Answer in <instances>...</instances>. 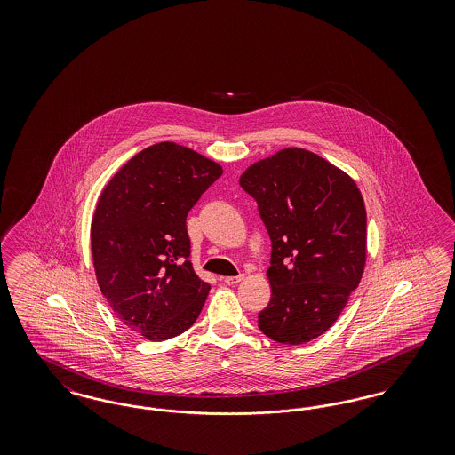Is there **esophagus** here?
Returning a JSON list of instances; mask_svg holds the SVG:
<instances>
[{
  "instance_id": "1",
  "label": "esophagus",
  "mask_w": 455,
  "mask_h": 455,
  "mask_svg": "<svg viewBox=\"0 0 455 455\" xmlns=\"http://www.w3.org/2000/svg\"><path fill=\"white\" fill-rule=\"evenodd\" d=\"M243 280V275H238V276H227V278H223V282L227 283V284H230V286H235L238 283Z\"/></svg>"
}]
</instances>
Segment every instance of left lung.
Returning a JSON list of instances; mask_svg holds the SVG:
<instances>
[{
    "instance_id": "obj_1",
    "label": "left lung",
    "mask_w": 455,
    "mask_h": 455,
    "mask_svg": "<svg viewBox=\"0 0 455 455\" xmlns=\"http://www.w3.org/2000/svg\"><path fill=\"white\" fill-rule=\"evenodd\" d=\"M240 186L271 237V300L259 329L308 343L338 321L367 262V210L355 179L317 153L283 148L252 164Z\"/></svg>"
}]
</instances>
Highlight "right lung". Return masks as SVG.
<instances>
[{
    "label": "right lung",
    "mask_w": 455,
    "mask_h": 455,
    "mask_svg": "<svg viewBox=\"0 0 455 455\" xmlns=\"http://www.w3.org/2000/svg\"><path fill=\"white\" fill-rule=\"evenodd\" d=\"M221 173L201 153L162 141L130 158L99 196L90 227L99 288L148 341L188 331L206 302L210 284L188 259L186 217Z\"/></svg>",
    "instance_id": "add662e5"
}]
</instances>
